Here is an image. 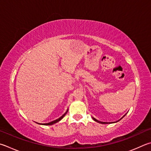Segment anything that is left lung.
<instances>
[{"instance_id": "left-lung-1", "label": "left lung", "mask_w": 151, "mask_h": 151, "mask_svg": "<svg viewBox=\"0 0 151 151\" xmlns=\"http://www.w3.org/2000/svg\"><path fill=\"white\" fill-rule=\"evenodd\" d=\"M126 115V114H125ZM125 115H124V116H123L121 119H120L119 120H121L123 117H124ZM92 119H93V120H94V121H95V122H98V123H102V124H110V123H116V122H119V120H118V121H117V122H100V121H98V120H97L96 119H95L94 117H92Z\"/></svg>"}]
</instances>
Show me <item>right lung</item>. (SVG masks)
<instances>
[{"label":"right lung","mask_w":151,"mask_h":151,"mask_svg":"<svg viewBox=\"0 0 151 151\" xmlns=\"http://www.w3.org/2000/svg\"><path fill=\"white\" fill-rule=\"evenodd\" d=\"M67 112H68V109L67 110V111L65 112V113L63 115V116H62L61 117H60L59 118L57 119H55V120H54V121H53V122H51L47 123H38V124H40V125H53V124H55V123H57V122H60L63 118L64 116H65V115L67 114Z\"/></svg>","instance_id":"right-lung-1"}]
</instances>
